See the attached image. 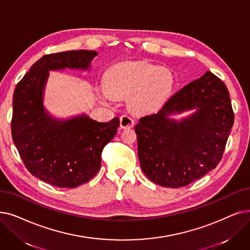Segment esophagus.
<instances>
[{
	"label": "esophagus",
	"mask_w": 250,
	"mask_h": 250,
	"mask_svg": "<svg viewBox=\"0 0 250 250\" xmlns=\"http://www.w3.org/2000/svg\"><path fill=\"white\" fill-rule=\"evenodd\" d=\"M134 126V119L128 115L121 116V127L122 128H131Z\"/></svg>",
	"instance_id": "obj_1"
}]
</instances>
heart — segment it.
Returning <instances> with one entry per match:
<instances>
[{"mask_svg":"<svg viewBox=\"0 0 250 250\" xmlns=\"http://www.w3.org/2000/svg\"><path fill=\"white\" fill-rule=\"evenodd\" d=\"M175 75L167 67L148 62H123L107 70L103 95L127 97V105L136 113L153 112L171 96Z\"/></svg>","mask_w":250,"mask_h":250,"instance_id":"b5f03b06","label":"heart"}]
</instances>
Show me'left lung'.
Returning a JSON list of instances; mask_svg holds the SVG:
<instances>
[{"mask_svg": "<svg viewBox=\"0 0 250 250\" xmlns=\"http://www.w3.org/2000/svg\"><path fill=\"white\" fill-rule=\"evenodd\" d=\"M186 111H191L186 118L170 117ZM233 124L227 86L206 71L157 113L140 118L135 132L141 168L162 187L187 186L218 166Z\"/></svg>", "mask_w": 250, "mask_h": 250, "instance_id": "8db88e82", "label": "left lung"}]
</instances>
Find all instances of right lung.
I'll list each match as a JSON object with an SVG mask.
<instances>
[{"label": "right lung", "instance_id": "right-lung-1", "mask_svg": "<svg viewBox=\"0 0 250 250\" xmlns=\"http://www.w3.org/2000/svg\"><path fill=\"white\" fill-rule=\"evenodd\" d=\"M96 51H67L42 56L17 85L11 123L13 142L32 176L52 186L75 188L94 178L102 150L114 138L119 118L94 121L85 113L57 118L44 106L53 70H90Z\"/></svg>", "mask_w": 250, "mask_h": 250}]
</instances>
